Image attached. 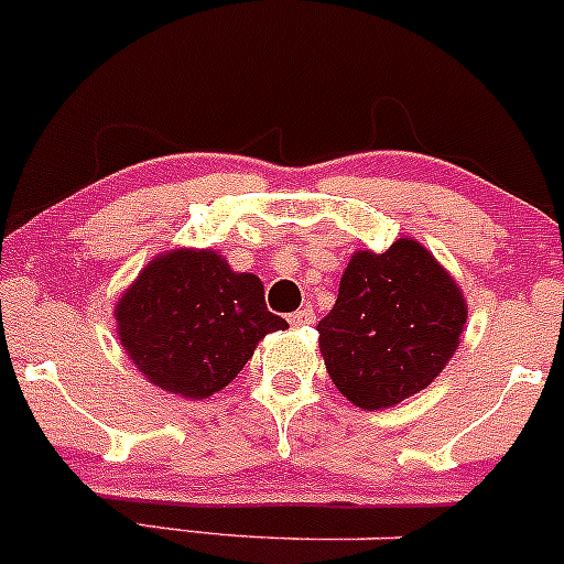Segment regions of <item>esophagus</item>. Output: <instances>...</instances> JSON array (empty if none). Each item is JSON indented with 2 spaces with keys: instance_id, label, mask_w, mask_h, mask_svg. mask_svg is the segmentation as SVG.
I'll use <instances>...</instances> for the list:
<instances>
[{
  "instance_id": "esophagus-1",
  "label": "esophagus",
  "mask_w": 564,
  "mask_h": 564,
  "mask_svg": "<svg viewBox=\"0 0 564 564\" xmlns=\"http://www.w3.org/2000/svg\"><path fill=\"white\" fill-rule=\"evenodd\" d=\"M314 312L312 308H299V312H293L290 314V325H293V328H306V325H314Z\"/></svg>"
}]
</instances>
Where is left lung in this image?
<instances>
[{
  "label": "left lung",
  "instance_id": "8db88e82",
  "mask_svg": "<svg viewBox=\"0 0 564 564\" xmlns=\"http://www.w3.org/2000/svg\"><path fill=\"white\" fill-rule=\"evenodd\" d=\"M468 319L463 290L420 241L349 258L319 352L333 384L368 411L416 395L444 371Z\"/></svg>",
  "mask_w": 564,
  "mask_h": 564
}]
</instances>
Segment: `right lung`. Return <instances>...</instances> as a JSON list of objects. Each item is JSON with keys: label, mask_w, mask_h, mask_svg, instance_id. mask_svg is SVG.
I'll return each instance as SVG.
<instances>
[{"label": "right lung", "mask_w": 564, "mask_h": 564, "mask_svg": "<svg viewBox=\"0 0 564 564\" xmlns=\"http://www.w3.org/2000/svg\"><path fill=\"white\" fill-rule=\"evenodd\" d=\"M118 336L139 371L183 398L220 392L265 333L288 323L265 308L263 282L212 250L150 260L115 306Z\"/></svg>", "instance_id": "add662e5"}]
</instances>
